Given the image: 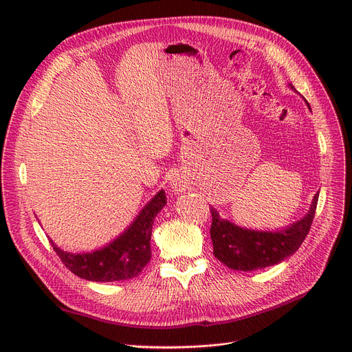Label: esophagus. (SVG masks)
Wrapping results in <instances>:
<instances>
[{
	"label": "esophagus",
	"instance_id": "1",
	"mask_svg": "<svg viewBox=\"0 0 352 352\" xmlns=\"http://www.w3.org/2000/svg\"><path fill=\"white\" fill-rule=\"evenodd\" d=\"M171 186H173V188H174L175 191H179V190H181V184H179L178 181H173Z\"/></svg>",
	"mask_w": 352,
	"mask_h": 352
}]
</instances>
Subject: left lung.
Instances as JSON below:
<instances>
[{
    "label": "left lung",
    "mask_w": 352,
    "mask_h": 352,
    "mask_svg": "<svg viewBox=\"0 0 352 352\" xmlns=\"http://www.w3.org/2000/svg\"><path fill=\"white\" fill-rule=\"evenodd\" d=\"M288 85L294 89L292 84ZM318 195H314L308 212L301 219L287 228L275 231L238 227L231 221L221 218L218 211L211 207L212 224L210 232L215 258L236 271H255L283 263L304 243L316 215Z\"/></svg>",
    "instance_id": "left-lung-1"
}]
</instances>
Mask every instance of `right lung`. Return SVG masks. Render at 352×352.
<instances>
[{
    "label": "right lung",
    "instance_id": "1",
    "mask_svg": "<svg viewBox=\"0 0 352 352\" xmlns=\"http://www.w3.org/2000/svg\"><path fill=\"white\" fill-rule=\"evenodd\" d=\"M166 197L160 190L140 211L122 234L105 247L91 252H68L50 243L63 264L82 280L96 283L125 281L137 276L151 260V231L157 214L165 207Z\"/></svg>",
    "mask_w": 352,
    "mask_h": 352
}]
</instances>
